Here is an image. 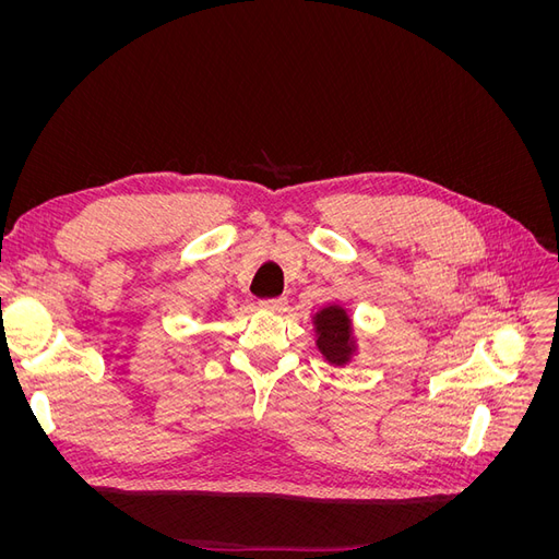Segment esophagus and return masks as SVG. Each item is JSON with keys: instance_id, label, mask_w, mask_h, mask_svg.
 Returning <instances> with one entry per match:
<instances>
[{"instance_id": "esophagus-1", "label": "esophagus", "mask_w": 559, "mask_h": 559, "mask_svg": "<svg viewBox=\"0 0 559 559\" xmlns=\"http://www.w3.org/2000/svg\"><path fill=\"white\" fill-rule=\"evenodd\" d=\"M261 308L270 310V312H282L286 308V300L284 298H265V300H261Z\"/></svg>"}]
</instances>
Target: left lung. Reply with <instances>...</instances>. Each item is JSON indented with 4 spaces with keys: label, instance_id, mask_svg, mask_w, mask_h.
I'll return each mask as SVG.
<instances>
[{
    "label": "left lung",
    "instance_id": "1",
    "mask_svg": "<svg viewBox=\"0 0 559 559\" xmlns=\"http://www.w3.org/2000/svg\"><path fill=\"white\" fill-rule=\"evenodd\" d=\"M314 326H317L319 352L335 366L349 361L354 345H352L347 312L337 306L324 308L314 317Z\"/></svg>",
    "mask_w": 559,
    "mask_h": 559
}]
</instances>
